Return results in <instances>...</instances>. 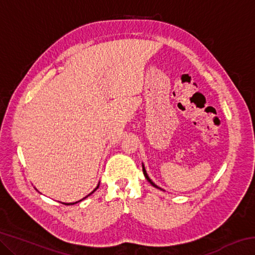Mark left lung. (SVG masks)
<instances>
[{"instance_id":"1","label":"left lung","mask_w":255,"mask_h":255,"mask_svg":"<svg viewBox=\"0 0 255 255\" xmlns=\"http://www.w3.org/2000/svg\"><path fill=\"white\" fill-rule=\"evenodd\" d=\"M143 172H144V175H145V178H146V179H147V181H148V182H149L150 184H152V185H153V187H155V188H158V187H157V185H156V184H155V183L153 182V181H152V180H150V179L148 178V175H147V173H146V170H145V167H144V166H143ZM159 189H161V188H159Z\"/></svg>"}]
</instances>
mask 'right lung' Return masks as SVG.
<instances>
[{
	"instance_id": "1",
	"label": "right lung",
	"mask_w": 255,
	"mask_h": 255,
	"mask_svg": "<svg viewBox=\"0 0 255 255\" xmlns=\"http://www.w3.org/2000/svg\"><path fill=\"white\" fill-rule=\"evenodd\" d=\"M98 188H99V185H98V187H97V188H96V189H94V190H93V191H92V192H91V193H93V192H94V191H96V190H97V189H98ZM91 193H90V195H91ZM90 195H89V196H90ZM86 197H88V196H86ZM86 197H85V198H86ZM83 199H84V198H83ZM83 199H82V200H83ZM82 200H80V201H82ZM80 201H76V202H73V204H64V205H74V204H77V202H80Z\"/></svg>"
}]
</instances>
